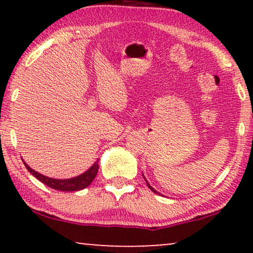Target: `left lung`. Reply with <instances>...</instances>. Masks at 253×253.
<instances>
[{
	"label": "left lung",
	"instance_id": "left-lung-1",
	"mask_svg": "<svg viewBox=\"0 0 253 253\" xmlns=\"http://www.w3.org/2000/svg\"><path fill=\"white\" fill-rule=\"evenodd\" d=\"M146 183H147V181H146ZM147 185H148V188H150V189H151V190H152V191H153V192H155V193H158V192H157V191H155V190H154V189H153V188H152V186H151V185H150V184H148V183H147Z\"/></svg>",
	"mask_w": 253,
	"mask_h": 253
}]
</instances>
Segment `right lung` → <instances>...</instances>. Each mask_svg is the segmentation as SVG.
I'll list each match as a JSON object with an SVG mask.
<instances>
[{
  "label": "right lung",
  "instance_id": "obj_1",
  "mask_svg": "<svg viewBox=\"0 0 253 253\" xmlns=\"http://www.w3.org/2000/svg\"><path fill=\"white\" fill-rule=\"evenodd\" d=\"M24 165H25L27 170H29L34 177L39 179L40 182H42L43 184H46L51 189L60 190V191H78V190L87 188V186L93 182V179L95 178V176L98 174V170H99V164L98 161H96L87 171L77 176V177L69 178V179H55V178H49L47 177V176H43L39 174V172L34 171L33 169H31L29 166L25 164V162H24Z\"/></svg>",
  "mask_w": 253,
  "mask_h": 253
}]
</instances>
